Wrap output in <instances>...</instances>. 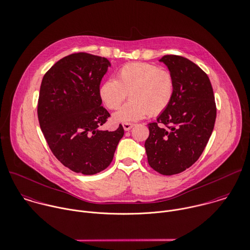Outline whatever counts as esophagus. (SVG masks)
<instances>
[{
    "label": "esophagus",
    "instance_id": "34e87169",
    "mask_svg": "<svg viewBox=\"0 0 250 250\" xmlns=\"http://www.w3.org/2000/svg\"><path fill=\"white\" fill-rule=\"evenodd\" d=\"M123 126H124V129H125V130H129V129H131V128L134 126V124L124 123V124H123Z\"/></svg>",
    "mask_w": 250,
    "mask_h": 250
}]
</instances>
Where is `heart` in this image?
I'll return each mask as SVG.
<instances>
[{
	"label": "heart",
	"mask_w": 250,
	"mask_h": 250,
	"mask_svg": "<svg viewBox=\"0 0 250 250\" xmlns=\"http://www.w3.org/2000/svg\"><path fill=\"white\" fill-rule=\"evenodd\" d=\"M118 79H109L100 87V97L109 110H117L129 93L130 101L116 114L118 122H135L148 115L158 116L170 105L175 91L172 74L158 65L132 62L123 66Z\"/></svg>",
	"instance_id": "heart-1"
}]
</instances>
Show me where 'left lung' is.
I'll use <instances>...</instances> for the list:
<instances>
[{
	"instance_id": "8db88e82",
	"label": "left lung",
	"mask_w": 250,
	"mask_h": 250,
	"mask_svg": "<svg viewBox=\"0 0 250 250\" xmlns=\"http://www.w3.org/2000/svg\"><path fill=\"white\" fill-rule=\"evenodd\" d=\"M160 61L172 74L175 91L167 109L148 125L145 149L154 170L173 175L192 167L203 154L214 127L216 104L209 78L197 64L173 54Z\"/></svg>"
}]
</instances>
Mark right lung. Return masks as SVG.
<instances>
[{"label": "right lung", "instance_id": "obj_1", "mask_svg": "<svg viewBox=\"0 0 250 250\" xmlns=\"http://www.w3.org/2000/svg\"><path fill=\"white\" fill-rule=\"evenodd\" d=\"M110 61L86 52L67 55L43 76L38 119L54 157L77 173L92 175L111 164L122 125L114 131L100 130L110 117L101 106L100 82Z\"/></svg>", "mask_w": 250, "mask_h": 250}]
</instances>
